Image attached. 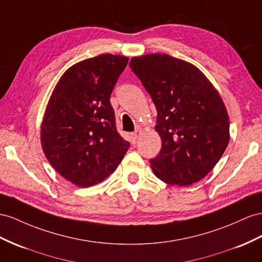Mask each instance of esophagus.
I'll list each match as a JSON object with an SVG mask.
<instances>
[{"mask_svg": "<svg viewBox=\"0 0 262 262\" xmlns=\"http://www.w3.org/2000/svg\"><path fill=\"white\" fill-rule=\"evenodd\" d=\"M140 134H142V130H140V129H137V130H135V132L130 134V136H132V139H133L134 143L137 142L139 136H140Z\"/></svg>", "mask_w": 262, "mask_h": 262, "instance_id": "1", "label": "esophagus"}]
</instances>
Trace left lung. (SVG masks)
I'll list each match as a JSON object with an SVG mask.
<instances>
[{"mask_svg": "<svg viewBox=\"0 0 262 262\" xmlns=\"http://www.w3.org/2000/svg\"><path fill=\"white\" fill-rule=\"evenodd\" d=\"M129 66L157 110L162 149L150 159L156 177L189 186L209 173L229 143V117L218 91L195 65L168 54H147Z\"/></svg>", "mask_w": 262, "mask_h": 262, "instance_id": "left-lung-1", "label": "left lung"}]
</instances>
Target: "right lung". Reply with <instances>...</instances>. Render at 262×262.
Instances as JSON below:
<instances>
[{
    "instance_id": "add662e5",
    "label": "right lung",
    "mask_w": 262,
    "mask_h": 262,
    "mask_svg": "<svg viewBox=\"0 0 262 262\" xmlns=\"http://www.w3.org/2000/svg\"><path fill=\"white\" fill-rule=\"evenodd\" d=\"M127 63L126 56L102 54L74 64L59 78L46 106L42 149L53 168L78 187L103 182L129 148L116 129L110 102Z\"/></svg>"
}]
</instances>
